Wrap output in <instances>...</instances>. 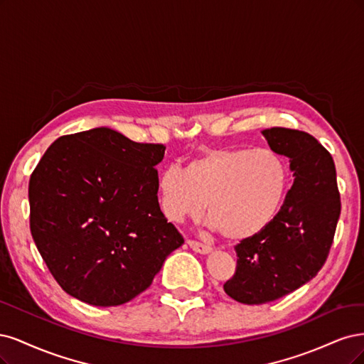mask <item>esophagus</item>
I'll return each instance as SVG.
<instances>
[{
    "label": "esophagus",
    "mask_w": 364,
    "mask_h": 364,
    "mask_svg": "<svg viewBox=\"0 0 364 364\" xmlns=\"http://www.w3.org/2000/svg\"><path fill=\"white\" fill-rule=\"evenodd\" d=\"M187 245H189L195 252H199V254H208V252L213 251V248L210 245L196 242V240H187Z\"/></svg>",
    "instance_id": "esophagus-1"
}]
</instances>
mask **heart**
Segmentation results:
<instances>
[{"instance_id":"1","label":"heart","mask_w":364,"mask_h":364,"mask_svg":"<svg viewBox=\"0 0 364 364\" xmlns=\"http://www.w3.org/2000/svg\"><path fill=\"white\" fill-rule=\"evenodd\" d=\"M289 184L286 160L272 149L210 148L169 166L157 180L160 205L171 222L207 213L210 227L231 242L266 230L283 205Z\"/></svg>"}]
</instances>
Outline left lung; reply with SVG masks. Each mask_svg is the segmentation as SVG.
Wrapping results in <instances>:
<instances>
[{
	"instance_id": "1",
	"label": "left lung",
	"mask_w": 364,
	"mask_h": 364,
	"mask_svg": "<svg viewBox=\"0 0 364 364\" xmlns=\"http://www.w3.org/2000/svg\"><path fill=\"white\" fill-rule=\"evenodd\" d=\"M262 134L272 151L289 159L295 181L271 225L234 246L236 274L224 290L248 306L283 298L318 275L340 216L330 152L306 132L274 127Z\"/></svg>"
}]
</instances>
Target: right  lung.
<instances>
[{
	"mask_svg": "<svg viewBox=\"0 0 364 364\" xmlns=\"http://www.w3.org/2000/svg\"><path fill=\"white\" fill-rule=\"evenodd\" d=\"M165 149L100 127L58 137L42 156L28 183L30 230L71 296L97 307L132 301L184 243L159 205Z\"/></svg>",
	"mask_w": 364,
	"mask_h": 364,
	"instance_id": "add662e5",
	"label": "right lung"
}]
</instances>
